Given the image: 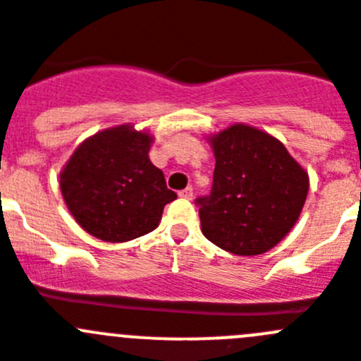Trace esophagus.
<instances>
[{
	"label": "esophagus",
	"mask_w": 361,
	"mask_h": 361,
	"mask_svg": "<svg viewBox=\"0 0 361 361\" xmlns=\"http://www.w3.org/2000/svg\"><path fill=\"white\" fill-rule=\"evenodd\" d=\"M178 195H180V197H183V198H188V200H190V198H193V188L188 186L186 190H183Z\"/></svg>",
	"instance_id": "esophagus-1"
}]
</instances>
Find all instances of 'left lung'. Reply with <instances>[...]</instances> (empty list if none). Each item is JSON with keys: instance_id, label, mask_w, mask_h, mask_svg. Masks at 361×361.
<instances>
[{"instance_id": "8db88e82", "label": "left lung", "mask_w": 361, "mask_h": 361, "mask_svg": "<svg viewBox=\"0 0 361 361\" xmlns=\"http://www.w3.org/2000/svg\"><path fill=\"white\" fill-rule=\"evenodd\" d=\"M213 188L198 197L204 236L236 256H257L295 226L310 180L281 141L247 125L211 137Z\"/></svg>"}]
</instances>
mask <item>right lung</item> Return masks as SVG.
<instances>
[{
	"label": "right lung",
	"instance_id": "right-lung-1",
	"mask_svg": "<svg viewBox=\"0 0 361 361\" xmlns=\"http://www.w3.org/2000/svg\"><path fill=\"white\" fill-rule=\"evenodd\" d=\"M150 134L123 125L98 132L75 150L61 173V191L82 229L120 243L159 226L177 193L150 163Z\"/></svg>",
	"mask_w": 361,
	"mask_h": 361
}]
</instances>
